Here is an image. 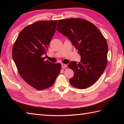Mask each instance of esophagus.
<instances>
[{
  "label": "esophagus",
  "instance_id": "obj_1",
  "mask_svg": "<svg viewBox=\"0 0 124 124\" xmlns=\"http://www.w3.org/2000/svg\"><path fill=\"white\" fill-rule=\"evenodd\" d=\"M61 66H62V68H63V69H64L65 68L67 67V65L65 64L62 63V64H61Z\"/></svg>",
  "mask_w": 124,
  "mask_h": 124
}]
</instances>
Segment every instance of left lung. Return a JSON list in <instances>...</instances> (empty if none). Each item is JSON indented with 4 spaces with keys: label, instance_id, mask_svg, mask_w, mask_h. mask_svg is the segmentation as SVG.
<instances>
[{
    "label": "left lung",
    "instance_id": "1",
    "mask_svg": "<svg viewBox=\"0 0 124 124\" xmlns=\"http://www.w3.org/2000/svg\"><path fill=\"white\" fill-rule=\"evenodd\" d=\"M56 30L69 38L81 56L80 62L72 61L68 65L74 72L69 80L71 85L80 89L91 86L107 67L108 46L106 39L95 25L82 18L60 20Z\"/></svg>",
    "mask_w": 124,
    "mask_h": 124
}]
</instances>
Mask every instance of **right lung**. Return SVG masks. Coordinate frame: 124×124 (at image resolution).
<instances>
[{"label":"right lung","instance_id":"1","mask_svg":"<svg viewBox=\"0 0 124 124\" xmlns=\"http://www.w3.org/2000/svg\"><path fill=\"white\" fill-rule=\"evenodd\" d=\"M57 22L40 21L25 27L13 47L12 57L21 77L38 90L53 85L61 69L60 63L45 61L44 57Z\"/></svg>","mask_w":124,"mask_h":124}]
</instances>
